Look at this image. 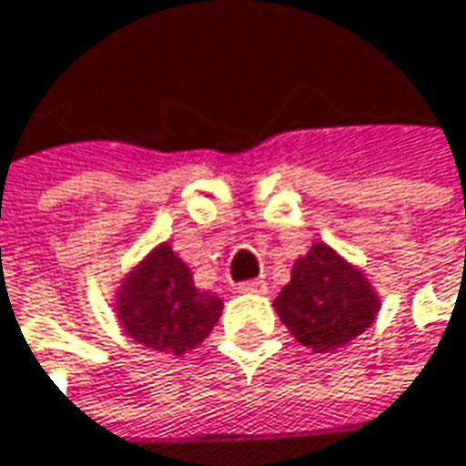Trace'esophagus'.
<instances>
[{"mask_svg":"<svg viewBox=\"0 0 466 466\" xmlns=\"http://www.w3.org/2000/svg\"><path fill=\"white\" fill-rule=\"evenodd\" d=\"M237 289L239 292H266V282L263 279H248V282H242Z\"/></svg>","mask_w":466,"mask_h":466,"instance_id":"esophagus-1","label":"esophagus"}]
</instances>
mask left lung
<instances>
[{"mask_svg":"<svg viewBox=\"0 0 466 466\" xmlns=\"http://www.w3.org/2000/svg\"><path fill=\"white\" fill-rule=\"evenodd\" d=\"M274 309L295 340L327 353L359 338L374 321L380 300L359 268L329 245L314 242L292 266V279L277 295Z\"/></svg>","mask_w":466,"mask_h":466,"instance_id":"obj_1","label":"left lung"}]
</instances>
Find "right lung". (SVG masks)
<instances>
[{"instance_id": "1", "label": "right lung", "mask_w": 466, "mask_h": 466, "mask_svg": "<svg viewBox=\"0 0 466 466\" xmlns=\"http://www.w3.org/2000/svg\"><path fill=\"white\" fill-rule=\"evenodd\" d=\"M221 309L218 295L195 288L187 263L168 242L155 248L126 277L116 298L126 335L171 356H181L206 340Z\"/></svg>"}]
</instances>
